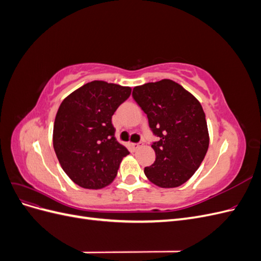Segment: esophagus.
I'll use <instances>...</instances> for the list:
<instances>
[{
  "mask_svg": "<svg viewBox=\"0 0 261 261\" xmlns=\"http://www.w3.org/2000/svg\"><path fill=\"white\" fill-rule=\"evenodd\" d=\"M129 146H130V148L134 150V151H135V150H137L141 145L140 144H129Z\"/></svg>",
  "mask_w": 261,
  "mask_h": 261,
  "instance_id": "34e87169",
  "label": "esophagus"
}]
</instances>
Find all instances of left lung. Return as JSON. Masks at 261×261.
Segmentation results:
<instances>
[{
	"instance_id": "obj_1",
	"label": "left lung",
	"mask_w": 261,
	"mask_h": 261,
	"mask_svg": "<svg viewBox=\"0 0 261 261\" xmlns=\"http://www.w3.org/2000/svg\"><path fill=\"white\" fill-rule=\"evenodd\" d=\"M133 98L159 137L151 146L155 161L144 170L147 178L162 188L180 186L200 167L209 147L200 102L171 80L137 86L133 89Z\"/></svg>"
}]
</instances>
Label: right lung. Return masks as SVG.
I'll return each instance as SVG.
<instances>
[{
    "label": "right lung",
    "mask_w": 261,
    "mask_h": 261,
    "mask_svg": "<svg viewBox=\"0 0 261 261\" xmlns=\"http://www.w3.org/2000/svg\"><path fill=\"white\" fill-rule=\"evenodd\" d=\"M130 92V87L93 81L61 103L53 147L62 169L78 186L100 189L111 184L129 153L114 136L112 115Z\"/></svg>",
    "instance_id": "1"
}]
</instances>
